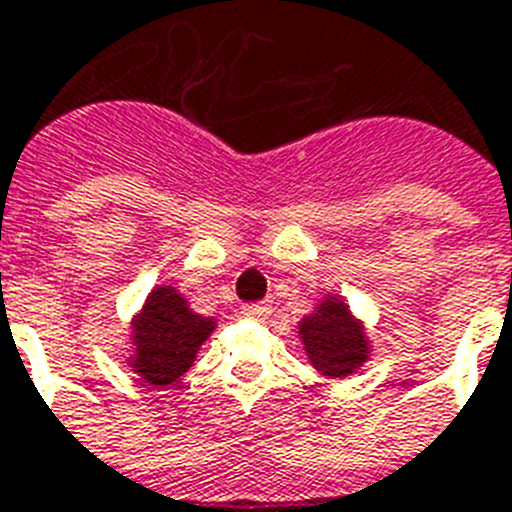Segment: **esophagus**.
Returning a JSON list of instances; mask_svg holds the SVG:
<instances>
[{
  "label": "esophagus",
  "mask_w": 512,
  "mask_h": 512,
  "mask_svg": "<svg viewBox=\"0 0 512 512\" xmlns=\"http://www.w3.org/2000/svg\"><path fill=\"white\" fill-rule=\"evenodd\" d=\"M270 304L268 302H255V304H244L242 315L252 317V320H265L270 315Z\"/></svg>",
  "instance_id": "esophagus-1"
}]
</instances>
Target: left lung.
<instances>
[{
    "label": "left lung",
    "mask_w": 512,
    "mask_h": 512,
    "mask_svg": "<svg viewBox=\"0 0 512 512\" xmlns=\"http://www.w3.org/2000/svg\"><path fill=\"white\" fill-rule=\"evenodd\" d=\"M309 359L328 377L351 375L367 359V341L362 325L354 322L343 302L322 304L315 315L304 317L299 325Z\"/></svg>",
    "instance_id": "obj_1"
}]
</instances>
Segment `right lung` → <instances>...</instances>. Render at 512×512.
Segmentation results:
<instances>
[{"label": "right lung", "mask_w": 512, "mask_h": 512, "mask_svg": "<svg viewBox=\"0 0 512 512\" xmlns=\"http://www.w3.org/2000/svg\"><path fill=\"white\" fill-rule=\"evenodd\" d=\"M216 322L195 315L174 289H156L135 320L137 375L156 388H166L192 367L197 349L213 333Z\"/></svg>", "instance_id": "obj_1"}]
</instances>
